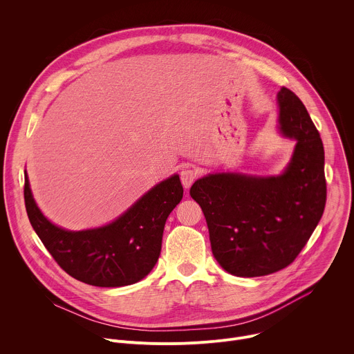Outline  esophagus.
Instances as JSON below:
<instances>
[{
    "instance_id": "obj_1",
    "label": "esophagus",
    "mask_w": 354,
    "mask_h": 354,
    "mask_svg": "<svg viewBox=\"0 0 354 354\" xmlns=\"http://www.w3.org/2000/svg\"><path fill=\"white\" fill-rule=\"evenodd\" d=\"M197 175H198V172H197L194 168H192V167H187V168L182 169V171H180V180H182L183 186H185L186 189L190 187L192 183L196 180Z\"/></svg>"
}]
</instances>
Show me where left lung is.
<instances>
[{
  "label": "left lung",
  "instance_id": "1",
  "mask_svg": "<svg viewBox=\"0 0 354 354\" xmlns=\"http://www.w3.org/2000/svg\"><path fill=\"white\" fill-rule=\"evenodd\" d=\"M279 129L297 140L292 158L279 176L212 174L197 179L190 196L203 210L213 255L239 277L287 268L317 228L326 203L324 144L299 97L277 93Z\"/></svg>",
  "mask_w": 354,
  "mask_h": 354
}]
</instances>
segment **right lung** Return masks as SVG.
<instances>
[{
	"label": "right lung",
	"instance_id": "1",
	"mask_svg": "<svg viewBox=\"0 0 354 354\" xmlns=\"http://www.w3.org/2000/svg\"><path fill=\"white\" fill-rule=\"evenodd\" d=\"M29 221L57 265L71 277L97 287L140 281L156 266L168 216L183 197L179 175L162 180L113 223L85 231H67L50 223L36 206L25 172Z\"/></svg>",
	"mask_w": 354,
	"mask_h": 354
}]
</instances>
